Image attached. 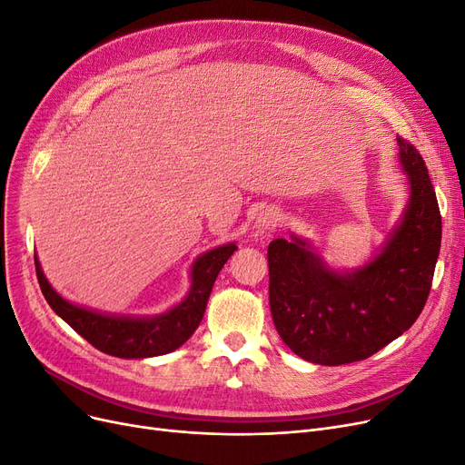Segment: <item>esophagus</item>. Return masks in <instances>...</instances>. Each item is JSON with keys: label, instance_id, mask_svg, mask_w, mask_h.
I'll list each match as a JSON object with an SVG mask.
<instances>
[{"label": "esophagus", "instance_id": "esophagus-1", "mask_svg": "<svg viewBox=\"0 0 465 465\" xmlns=\"http://www.w3.org/2000/svg\"><path fill=\"white\" fill-rule=\"evenodd\" d=\"M278 222H280V211L273 209V206H268V209L256 214V220L252 223V237H261L266 232L273 230L278 226Z\"/></svg>", "mask_w": 465, "mask_h": 465}]
</instances>
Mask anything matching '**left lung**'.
Wrapping results in <instances>:
<instances>
[{"label": "left lung", "instance_id": "obj_1", "mask_svg": "<svg viewBox=\"0 0 465 465\" xmlns=\"http://www.w3.org/2000/svg\"><path fill=\"white\" fill-rule=\"evenodd\" d=\"M397 142L410 197L368 262L337 270L293 232L268 245L272 318L285 345L306 362L366 360L408 331L423 311L440 251V213L421 154L399 135Z\"/></svg>", "mask_w": 465, "mask_h": 465}]
</instances>
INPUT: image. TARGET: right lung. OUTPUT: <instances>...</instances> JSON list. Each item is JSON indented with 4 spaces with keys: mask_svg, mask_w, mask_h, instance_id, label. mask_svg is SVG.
<instances>
[{
    "mask_svg": "<svg viewBox=\"0 0 465 465\" xmlns=\"http://www.w3.org/2000/svg\"><path fill=\"white\" fill-rule=\"evenodd\" d=\"M233 251H237V245L226 243L199 254L189 268L192 285L187 295L168 311L154 316L107 314L74 304L51 287L38 256H34V262H36L42 293L59 318L97 351L116 358L135 360L168 354L180 349L195 333L206 311L213 285Z\"/></svg>",
    "mask_w": 465,
    "mask_h": 465,
    "instance_id": "obj_1",
    "label": "right lung"
}]
</instances>
